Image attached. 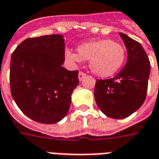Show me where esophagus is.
Returning a JSON list of instances; mask_svg holds the SVG:
<instances>
[{
  "mask_svg": "<svg viewBox=\"0 0 159 159\" xmlns=\"http://www.w3.org/2000/svg\"><path fill=\"white\" fill-rule=\"evenodd\" d=\"M85 76L86 74L84 72H83V71H80L79 73H78V79H79V81H82Z\"/></svg>",
  "mask_w": 159,
  "mask_h": 159,
  "instance_id": "1",
  "label": "esophagus"
}]
</instances>
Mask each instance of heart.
Returning a JSON list of instances; mask_svg holds the SVG:
<instances>
[{"label": "heart", "mask_w": 159, "mask_h": 159, "mask_svg": "<svg viewBox=\"0 0 159 159\" xmlns=\"http://www.w3.org/2000/svg\"><path fill=\"white\" fill-rule=\"evenodd\" d=\"M76 55L66 51V56L71 61H90L89 67L100 77H109L118 71L124 64L125 51L120 43L108 39L90 41L77 48Z\"/></svg>", "instance_id": "obj_1"}]
</instances>
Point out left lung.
<instances>
[{"label": "left lung", "mask_w": 159, "mask_h": 159, "mask_svg": "<svg viewBox=\"0 0 159 159\" xmlns=\"http://www.w3.org/2000/svg\"><path fill=\"white\" fill-rule=\"evenodd\" d=\"M127 50V61L115 77L96 81L95 101L105 116H130L144 103L148 91L150 61L141 43L120 33Z\"/></svg>", "instance_id": "1"}]
</instances>
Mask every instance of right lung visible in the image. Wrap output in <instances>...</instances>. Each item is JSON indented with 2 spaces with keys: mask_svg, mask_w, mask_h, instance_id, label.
Listing matches in <instances>:
<instances>
[{
  "mask_svg": "<svg viewBox=\"0 0 159 159\" xmlns=\"http://www.w3.org/2000/svg\"><path fill=\"white\" fill-rule=\"evenodd\" d=\"M65 43L61 34L23 40L11 54L10 87L21 111L33 120L55 124L66 116L78 70L62 67Z\"/></svg>",
  "mask_w": 159,
  "mask_h": 159,
  "instance_id": "right-lung-1",
  "label": "right lung"
}]
</instances>
